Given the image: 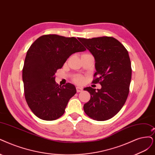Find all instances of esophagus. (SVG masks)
I'll list each match as a JSON object with an SVG mask.
<instances>
[{
  "label": "esophagus",
  "mask_w": 155,
  "mask_h": 155,
  "mask_svg": "<svg viewBox=\"0 0 155 155\" xmlns=\"http://www.w3.org/2000/svg\"><path fill=\"white\" fill-rule=\"evenodd\" d=\"M76 89H77V93L82 92V90H83L82 87H76Z\"/></svg>",
  "instance_id": "34e87169"
}]
</instances>
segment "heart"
<instances>
[{"instance_id": "1", "label": "heart", "mask_w": 155, "mask_h": 155, "mask_svg": "<svg viewBox=\"0 0 155 155\" xmlns=\"http://www.w3.org/2000/svg\"><path fill=\"white\" fill-rule=\"evenodd\" d=\"M73 81L77 84H82L84 82V77L81 75V74H75L73 77Z\"/></svg>"}]
</instances>
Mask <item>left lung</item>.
Returning a JSON list of instances; mask_svg holds the SVG:
<instances>
[{"mask_svg":"<svg viewBox=\"0 0 155 155\" xmlns=\"http://www.w3.org/2000/svg\"><path fill=\"white\" fill-rule=\"evenodd\" d=\"M78 39L95 59L93 83L101 85L100 89H84L91 94L90 100L84 105V112L94 120L106 121L116 115L128 98L131 78L128 52L112 37Z\"/></svg>","mask_w":155,"mask_h":155,"instance_id":"1","label":"left lung"}]
</instances>
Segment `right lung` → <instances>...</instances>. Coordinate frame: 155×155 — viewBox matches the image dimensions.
<instances>
[{"label": "right lung", "instance_id": "right-lung-1", "mask_svg": "<svg viewBox=\"0 0 155 155\" xmlns=\"http://www.w3.org/2000/svg\"><path fill=\"white\" fill-rule=\"evenodd\" d=\"M85 48L74 37L46 34L28 48L22 70L28 106L39 119L54 121L61 117L70 99L77 93L71 84L59 85L55 73L71 54Z\"/></svg>", "mask_w": 155, "mask_h": 155}]
</instances>
